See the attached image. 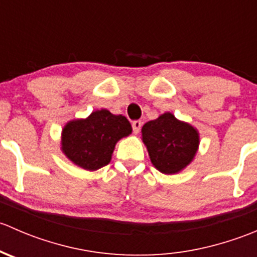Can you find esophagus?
<instances>
[{
  "mask_svg": "<svg viewBox=\"0 0 257 257\" xmlns=\"http://www.w3.org/2000/svg\"><path fill=\"white\" fill-rule=\"evenodd\" d=\"M142 121L141 120H134L133 123H132V126H133V132L134 134H138L139 132H141V128H142Z\"/></svg>",
  "mask_w": 257,
  "mask_h": 257,
  "instance_id": "obj_1",
  "label": "esophagus"
}]
</instances>
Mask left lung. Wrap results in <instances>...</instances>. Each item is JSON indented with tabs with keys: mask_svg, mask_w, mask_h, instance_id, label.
<instances>
[{
	"mask_svg": "<svg viewBox=\"0 0 257 257\" xmlns=\"http://www.w3.org/2000/svg\"><path fill=\"white\" fill-rule=\"evenodd\" d=\"M142 139L152 164L163 174L185 169L198 152L199 133L193 125L167 112L142 128Z\"/></svg>",
	"mask_w": 257,
	"mask_h": 257,
	"instance_id": "1",
	"label": "left lung"
}]
</instances>
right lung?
<instances>
[{"instance_id":"add662e5","label":"right lung","mask_w":257,"mask_h":257,"mask_svg":"<svg viewBox=\"0 0 257 257\" xmlns=\"http://www.w3.org/2000/svg\"><path fill=\"white\" fill-rule=\"evenodd\" d=\"M131 133L132 125L124 115L95 110L85 119H74L64 125L61 149L72 163L93 172L109 164L115 144Z\"/></svg>"}]
</instances>
